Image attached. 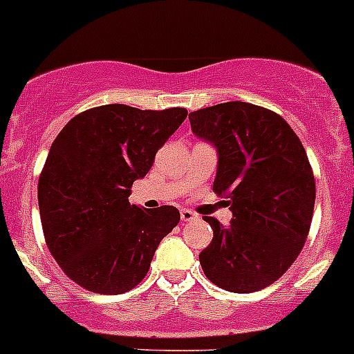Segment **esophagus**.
Returning <instances> with one entry per match:
<instances>
[{"label": "esophagus", "mask_w": 354, "mask_h": 354, "mask_svg": "<svg viewBox=\"0 0 354 354\" xmlns=\"http://www.w3.org/2000/svg\"><path fill=\"white\" fill-rule=\"evenodd\" d=\"M194 217H198V216H196L193 210H189V209L180 210V219H183V221H191V219H194Z\"/></svg>", "instance_id": "1"}]
</instances>
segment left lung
Returning a JSON list of instances; mask_svg holds the SVG:
<instances>
[{
    "label": "left lung",
    "mask_w": 354,
    "mask_h": 354,
    "mask_svg": "<svg viewBox=\"0 0 354 354\" xmlns=\"http://www.w3.org/2000/svg\"><path fill=\"white\" fill-rule=\"evenodd\" d=\"M196 137L217 149L214 191L230 198V226L214 230L200 265L210 283L252 293L275 283L302 251L316 184L306 149L279 113L228 102L189 113Z\"/></svg>",
    "instance_id": "left-lung-1"
}]
</instances>
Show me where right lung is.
I'll list each match as a JSON object with an SVG mask.
<instances>
[{"instance_id": "1", "label": "right lung", "mask_w": 354, "mask_h": 354, "mask_svg": "<svg viewBox=\"0 0 354 354\" xmlns=\"http://www.w3.org/2000/svg\"><path fill=\"white\" fill-rule=\"evenodd\" d=\"M187 115L186 109L102 105L56 137L38 180L45 242L64 274L87 291L121 295L140 283L180 214L129 203L131 186Z\"/></svg>"}]
</instances>
